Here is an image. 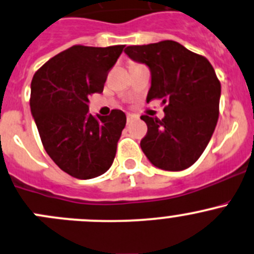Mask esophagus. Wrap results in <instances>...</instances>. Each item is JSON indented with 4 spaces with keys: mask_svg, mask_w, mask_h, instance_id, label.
I'll list each match as a JSON object with an SVG mask.
<instances>
[{
    "mask_svg": "<svg viewBox=\"0 0 254 254\" xmlns=\"http://www.w3.org/2000/svg\"><path fill=\"white\" fill-rule=\"evenodd\" d=\"M136 119V117H135V115H132V114H127V123H131L132 120H135Z\"/></svg>",
    "mask_w": 254,
    "mask_h": 254,
    "instance_id": "obj_1",
    "label": "esophagus"
}]
</instances>
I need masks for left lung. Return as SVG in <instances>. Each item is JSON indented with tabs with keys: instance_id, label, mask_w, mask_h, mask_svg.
Returning <instances> with one entry per match:
<instances>
[{
	"instance_id": "left-lung-1",
	"label": "left lung",
	"mask_w": 254,
	"mask_h": 254,
	"mask_svg": "<svg viewBox=\"0 0 254 254\" xmlns=\"http://www.w3.org/2000/svg\"><path fill=\"white\" fill-rule=\"evenodd\" d=\"M125 53L151 72L146 102L165 104L161 120L141 115L147 132L140 146L152 165L181 171L195 164L215 131L221 83L207 58L175 41L129 46Z\"/></svg>"
}]
</instances>
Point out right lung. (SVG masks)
Segmentation results:
<instances>
[{
    "mask_svg": "<svg viewBox=\"0 0 254 254\" xmlns=\"http://www.w3.org/2000/svg\"><path fill=\"white\" fill-rule=\"evenodd\" d=\"M125 46L77 44L46 62L31 83V112L44 150L61 170L80 180L109 170L127 124L122 110L93 117L88 102L104 89Z\"/></svg>",
    "mask_w": 254,
    "mask_h": 254,
    "instance_id": "right-lung-1",
    "label": "right lung"
}]
</instances>
